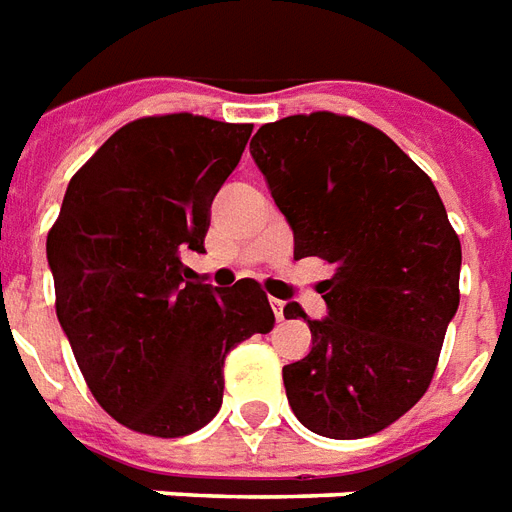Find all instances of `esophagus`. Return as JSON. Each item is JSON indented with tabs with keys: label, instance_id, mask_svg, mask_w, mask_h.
<instances>
[{
	"label": "esophagus",
	"instance_id": "1",
	"mask_svg": "<svg viewBox=\"0 0 512 512\" xmlns=\"http://www.w3.org/2000/svg\"><path fill=\"white\" fill-rule=\"evenodd\" d=\"M271 308H273V317L282 322L284 314H287V303H284V300H279V298H271Z\"/></svg>",
	"mask_w": 512,
	"mask_h": 512
}]
</instances>
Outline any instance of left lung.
I'll list each match as a JSON object with an SVG mask.
<instances>
[{
  "label": "left lung",
  "mask_w": 512,
  "mask_h": 512,
  "mask_svg": "<svg viewBox=\"0 0 512 512\" xmlns=\"http://www.w3.org/2000/svg\"><path fill=\"white\" fill-rule=\"evenodd\" d=\"M249 152L295 236L335 268L303 317L311 351L284 365L292 413L322 438L376 435L427 392L459 308L462 244L432 179L384 131L311 112L268 123Z\"/></svg>",
  "instance_id": "8db88e82"
}]
</instances>
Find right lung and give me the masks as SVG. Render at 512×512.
Listing matches in <instances>:
<instances>
[{
  "instance_id": "right-lung-1",
  "label": "right lung",
  "mask_w": 512,
  "mask_h": 512,
  "mask_svg": "<svg viewBox=\"0 0 512 512\" xmlns=\"http://www.w3.org/2000/svg\"><path fill=\"white\" fill-rule=\"evenodd\" d=\"M252 126L201 115L128 123L66 187L48 233L56 314L96 403L120 424L182 438L217 416L233 346L273 327L252 279L204 284L209 209Z\"/></svg>"
}]
</instances>
